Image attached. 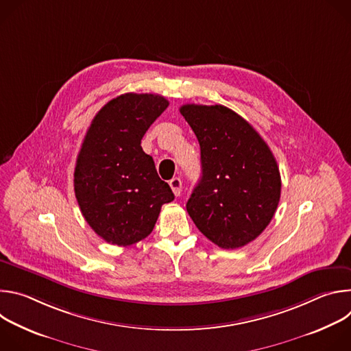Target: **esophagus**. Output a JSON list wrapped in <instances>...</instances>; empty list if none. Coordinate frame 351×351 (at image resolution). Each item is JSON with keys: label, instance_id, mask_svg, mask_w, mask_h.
I'll return each mask as SVG.
<instances>
[{"label": "esophagus", "instance_id": "esophagus-1", "mask_svg": "<svg viewBox=\"0 0 351 351\" xmlns=\"http://www.w3.org/2000/svg\"><path fill=\"white\" fill-rule=\"evenodd\" d=\"M169 186H171L173 194L176 197H179L180 193H182V180L179 178H173L172 180H169Z\"/></svg>", "mask_w": 351, "mask_h": 351}]
</instances>
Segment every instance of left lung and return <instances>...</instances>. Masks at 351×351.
<instances>
[{
  "label": "left lung",
  "mask_w": 351,
  "mask_h": 351,
  "mask_svg": "<svg viewBox=\"0 0 351 351\" xmlns=\"http://www.w3.org/2000/svg\"><path fill=\"white\" fill-rule=\"evenodd\" d=\"M202 149L203 176L186 204L198 230L221 248H239L269 225L280 173L257 130L223 106L180 107Z\"/></svg>",
  "instance_id": "1"
}]
</instances>
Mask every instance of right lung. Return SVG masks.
<instances>
[{"label":"right lung","mask_w":351,"mask_h":351,"mask_svg":"<svg viewBox=\"0 0 351 351\" xmlns=\"http://www.w3.org/2000/svg\"><path fill=\"white\" fill-rule=\"evenodd\" d=\"M158 94L126 93L97 112L79 152L73 186L80 211L107 243L130 245L153 232L175 198L141 148L147 129L168 108Z\"/></svg>","instance_id":"1"}]
</instances>
